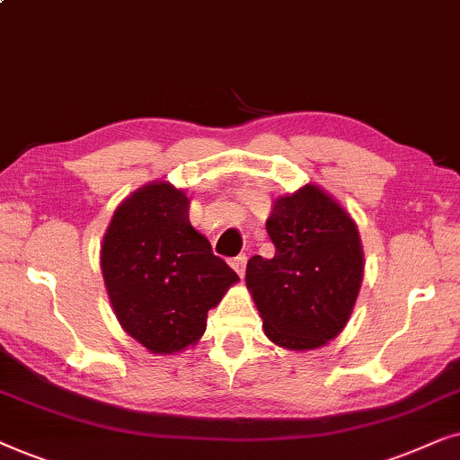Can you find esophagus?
<instances>
[{
  "mask_svg": "<svg viewBox=\"0 0 460 460\" xmlns=\"http://www.w3.org/2000/svg\"><path fill=\"white\" fill-rule=\"evenodd\" d=\"M246 262H248L246 254H240V256H235V259H231V267L235 269L240 278H243V273H246Z\"/></svg>",
  "mask_w": 460,
  "mask_h": 460,
  "instance_id": "obj_1",
  "label": "esophagus"
}]
</instances>
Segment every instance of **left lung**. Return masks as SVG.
Returning a JSON list of instances; mask_svg holds the SVG:
<instances>
[{
    "label": "left lung",
    "instance_id": "obj_1",
    "mask_svg": "<svg viewBox=\"0 0 460 460\" xmlns=\"http://www.w3.org/2000/svg\"><path fill=\"white\" fill-rule=\"evenodd\" d=\"M273 259L252 256L246 286L275 345L307 351L345 328L364 275L353 218L320 187L275 201L267 220Z\"/></svg>",
    "mask_w": 460,
    "mask_h": 460
}]
</instances>
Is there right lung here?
<instances>
[{
  "label": "right lung",
  "instance_id": "obj_1",
  "mask_svg": "<svg viewBox=\"0 0 460 460\" xmlns=\"http://www.w3.org/2000/svg\"><path fill=\"white\" fill-rule=\"evenodd\" d=\"M101 267L121 328L153 353L193 345L240 279L189 223L185 191L168 182L138 189L115 210Z\"/></svg>",
  "mask_w": 460,
  "mask_h": 460
}]
</instances>
